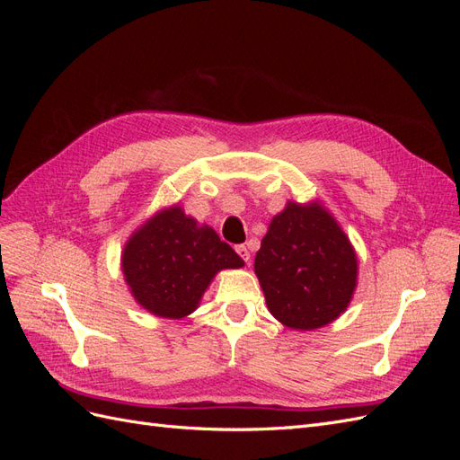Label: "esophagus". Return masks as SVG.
Wrapping results in <instances>:
<instances>
[{
    "mask_svg": "<svg viewBox=\"0 0 460 460\" xmlns=\"http://www.w3.org/2000/svg\"><path fill=\"white\" fill-rule=\"evenodd\" d=\"M235 252H238V255L243 259L245 264H249V261H252V253H249V249L245 245H238L235 247Z\"/></svg>",
    "mask_w": 460,
    "mask_h": 460,
    "instance_id": "esophagus-1",
    "label": "esophagus"
}]
</instances>
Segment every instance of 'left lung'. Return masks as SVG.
I'll use <instances>...</instances> for the list:
<instances>
[{
  "label": "left lung",
  "instance_id": "8db88e82",
  "mask_svg": "<svg viewBox=\"0 0 460 460\" xmlns=\"http://www.w3.org/2000/svg\"><path fill=\"white\" fill-rule=\"evenodd\" d=\"M253 269L270 314L297 332L318 330L340 318L358 278L353 243L318 199L288 201L272 217Z\"/></svg>",
  "mask_w": 460,
  "mask_h": 460
}]
</instances>
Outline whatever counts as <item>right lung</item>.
<instances>
[{
	"instance_id": "obj_1",
	"label": "right lung",
	"mask_w": 460,
	"mask_h": 460,
	"mask_svg": "<svg viewBox=\"0 0 460 460\" xmlns=\"http://www.w3.org/2000/svg\"><path fill=\"white\" fill-rule=\"evenodd\" d=\"M243 259L218 234L176 205L163 207L124 243L120 270L136 303L147 313L180 320L199 307L213 278L242 269Z\"/></svg>"
}]
</instances>
